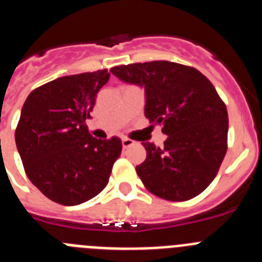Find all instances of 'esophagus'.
I'll use <instances>...</instances> for the list:
<instances>
[{
  "instance_id": "34e87169",
  "label": "esophagus",
  "mask_w": 262,
  "mask_h": 262,
  "mask_svg": "<svg viewBox=\"0 0 262 262\" xmlns=\"http://www.w3.org/2000/svg\"><path fill=\"white\" fill-rule=\"evenodd\" d=\"M134 144H135V142H134L133 139H128V138L122 139V145H123V148H128Z\"/></svg>"
}]
</instances>
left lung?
<instances>
[{"instance_id": "8db88e82", "label": "left lung", "mask_w": 262, "mask_h": 262, "mask_svg": "<svg viewBox=\"0 0 262 262\" xmlns=\"http://www.w3.org/2000/svg\"><path fill=\"white\" fill-rule=\"evenodd\" d=\"M110 72L145 90V117L163 127L164 147L143 143L147 159L136 166L145 189L172 202L202 193L217 174L227 152L228 114L211 81L178 62H135Z\"/></svg>"}]
</instances>
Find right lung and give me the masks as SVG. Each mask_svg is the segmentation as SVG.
<instances>
[{
    "mask_svg": "<svg viewBox=\"0 0 262 262\" xmlns=\"http://www.w3.org/2000/svg\"><path fill=\"white\" fill-rule=\"evenodd\" d=\"M108 78L107 69L56 78L32 90L23 105L18 152L30 181L53 202L92 200L106 187L120 156L119 138H93L85 123Z\"/></svg>",
    "mask_w": 262,
    "mask_h": 262,
    "instance_id": "1",
    "label": "right lung"
}]
</instances>
